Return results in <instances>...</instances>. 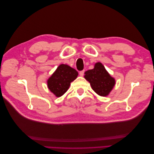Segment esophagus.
<instances>
[{"label":"esophagus","mask_w":154,"mask_h":154,"mask_svg":"<svg viewBox=\"0 0 154 154\" xmlns=\"http://www.w3.org/2000/svg\"><path fill=\"white\" fill-rule=\"evenodd\" d=\"M84 73H85V71L84 70H83V71H81L80 72H79V75L81 77H83V75H84Z\"/></svg>","instance_id":"obj_1"}]
</instances>
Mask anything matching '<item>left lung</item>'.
<instances>
[{
	"instance_id": "obj_1",
	"label": "left lung",
	"mask_w": 154,
	"mask_h": 154,
	"mask_svg": "<svg viewBox=\"0 0 154 154\" xmlns=\"http://www.w3.org/2000/svg\"><path fill=\"white\" fill-rule=\"evenodd\" d=\"M85 79L89 81L93 90L101 97H106L112 91L116 81L100 62L94 64L93 69L85 72Z\"/></svg>"
}]
</instances>
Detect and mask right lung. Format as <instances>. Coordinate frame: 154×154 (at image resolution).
Here are the masks:
<instances>
[{"mask_svg": "<svg viewBox=\"0 0 154 154\" xmlns=\"http://www.w3.org/2000/svg\"><path fill=\"white\" fill-rule=\"evenodd\" d=\"M78 76V72L66 64L59 65L53 74L48 78V89L56 97H60L67 92L71 83Z\"/></svg>", "mask_w": 154, "mask_h": 154, "instance_id": "obj_1", "label": "right lung"}]
</instances>
